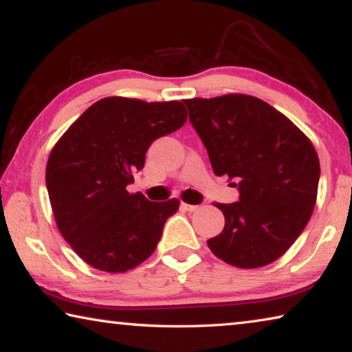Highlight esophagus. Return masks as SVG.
Segmentation results:
<instances>
[{
  "label": "esophagus",
  "mask_w": 352,
  "mask_h": 352,
  "mask_svg": "<svg viewBox=\"0 0 352 352\" xmlns=\"http://www.w3.org/2000/svg\"><path fill=\"white\" fill-rule=\"evenodd\" d=\"M181 207L184 210H187V212H195L198 209V206H193V204H187V203H181Z\"/></svg>",
  "instance_id": "34e87169"
}]
</instances>
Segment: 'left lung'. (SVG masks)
<instances>
[{
    "label": "left lung",
    "instance_id": "obj_1",
    "mask_svg": "<svg viewBox=\"0 0 352 352\" xmlns=\"http://www.w3.org/2000/svg\"><path fill=\"white\" fill-rule=\"evenodd\" d=\"M190 123L217 176L239 188V201L217 204L224 229L210 251L239 268L274 262L312 217L320 160L312 142L285 115L250 95L186 100Z\"/></svg>",
    "mask_w": 352,
    "mask_h": 352
}]
</instances>
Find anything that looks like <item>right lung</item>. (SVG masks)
Masks as SVG:
<instances>
[{
	"instance_id": "1",
	"label": "right lung",
	"mask_w": 352,
	"mask_h": 352,
	"mask_svg": "<svg viewBox=\"0 0 352 352\" xmlns=\"http://www.w3.org/2000/svg\"><path fill=\"white\" fill-rule=\"evenodd\" d=\"M186 120L181 101L102 98L54 145L46 164L51 207L62 237L90 267L123 273L154 252L179 199L153 203L126 187L155 138Z\"/></svg>"
}]
</instances>
